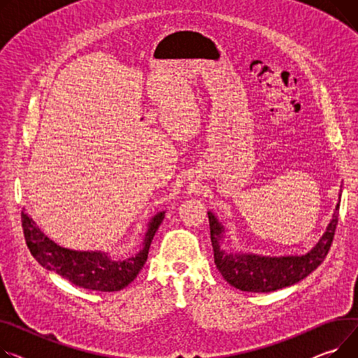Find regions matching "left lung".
<instances>
[{
    "label": "left lung",
    "mask_w": 358,
    "mask_h": 358,
    "mask_svg": "<svg viewBox=\"0 0 358 358\" xmlns=\"http://www.w3.org/2000/svg\"><path fill=\"white\" fill-rule=\"evenodd\" d=\"M340 201L336 207L327 231L320 239L318 245L302 256H282L265 257L246 253H227L220 249L223 237V227L217 219L208 213L210 239L214 252V264L222 276L231 287L246 292H272L302 280L314 272L329 252L331 243L334 241L336 229L338 224Z\"/></svg>",
    "instance_id": "left-lung-1"
}]
</instances>
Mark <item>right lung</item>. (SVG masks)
Listing matches in <instances>:
<instances>
[{
	"mask_svg": "<svg viewBox=\"0 0 358 358\" xmlns=\"http://www.w3.org/2000/svg\"><path fill=\"white\" fill-rule=\"evenodd\" d=\"M162 219L164 213L157 214L152 219L145 234L144 249L136 256L124 262H113L108 255L101 252H76L57 246L40 231L26 210L22 208L21 211L24 237H26L27 248L38 264L69 279L78 287L102 292L121 291L136 278L142 266L145 265L151 242Z\"/></svg>",
	"mask_w": 358,
	"mask_h": 358,
	"instance_id": "1",
	"label": "right lung"
}]
</instances>
